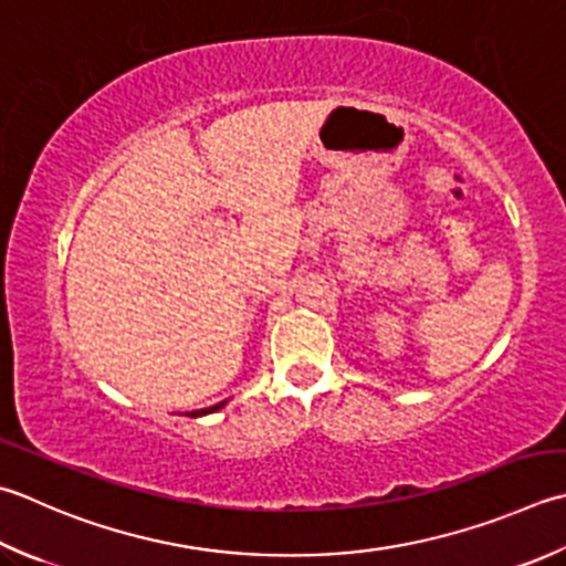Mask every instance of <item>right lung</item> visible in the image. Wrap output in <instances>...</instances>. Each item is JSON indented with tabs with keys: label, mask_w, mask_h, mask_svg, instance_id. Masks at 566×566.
Instances as JSON below:
<instances>
[{
	"label": "right lung",
	"mask_w": 566,
	"mask_h": 566,
	"mask_svg": "<svg viewBox=\"0 0 566 566\" xmlns=\"http://www.w3.org/2000/svg\"><path fill=\"white\" fill-rule=\"evenodd\" d=\"M228 402H218V405H213V407H208V409H196V412H188V417H203V415H210V412H218V409H223Z\"/></svg>",
	"instance_id": "add662e5"
}]
</instances>
